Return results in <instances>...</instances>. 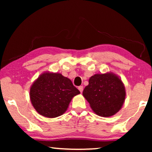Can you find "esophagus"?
I'll return each instance as SVG.
<instances>
[{
    "label": "esophagus",
    "instance_id": "esophagus-1",
    "mask_svg": "<svg viewBox=\"0 0 152 152\" xmlns=\"http://www.w3.org/2000/svg\"><path fill=\"white\" fill-rule=\"evenodd\" d=\"M83 89H84V88H83V86H80L78 87V90L80 91V92H81V93L82 92V91H83Z\"/></svg>",
    "mask_w": 152,
    "mask_h": 152
}]
</instances>
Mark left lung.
Returning <instances> with one entry per match:
<instances>
[{"label":"left lung","mask_w":152,"mask_h":152,"mask_svg":"<svg viewBox=\"0 0 152 152\" xmlns=\"http://www.w3.org/2000/svg\"><path fill=\"white\" fill-rule=\"evenodd\" d=\"M88 82L83 96L96 114L110 117L119 111L124 102L125 91L121 80L115 74H95Z\"/></svg>","instance_id":"obj_1"}]
</instances>
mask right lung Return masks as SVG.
Returning <instances> with one entry per match:
<instances>
[{
	"label": "right lung",
	"instance_id": "add662e5",
	"mask_svg": "<svg viewBox=\"0 0 152 152\" xmlns=\"http://www.w3.org/2000/svg\"><path fill=\"white\" fill-rule=\"evenodd\" d=\"M80 91L61 74L43 73L30 89L32 104L43 116L54 118L64 114L71 100Z\"/></svg>",
	"mask_w": 152,
	"mask_h": 152
}]
</instances>
